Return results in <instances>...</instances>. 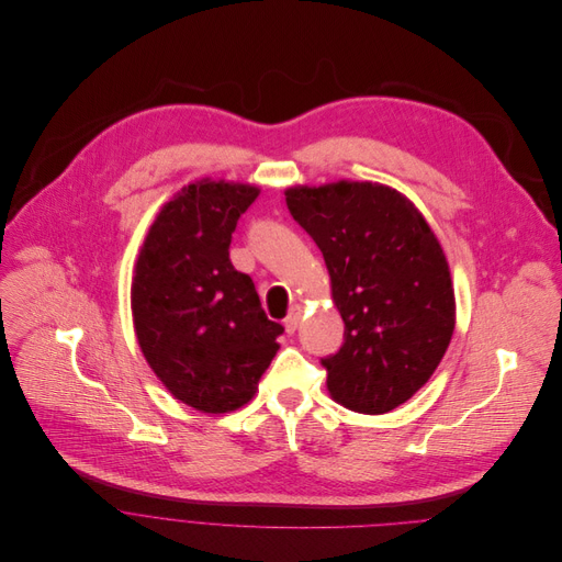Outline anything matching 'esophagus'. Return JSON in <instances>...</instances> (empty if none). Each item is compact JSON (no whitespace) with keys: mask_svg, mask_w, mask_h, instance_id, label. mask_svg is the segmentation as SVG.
<instances>
[{"mask_svg":"<svg viewBox=\"0 0 562 562\" xmlns=\"http://www.w3.org/2000/svg\"><path fill=\"white\" fill-rule=\"evenodd\" d=\"M299 321H301V310H299V307H292V310H290V314H288V316H285V321H283L285 331H288V334H294V331H296V327H299Z\"/></svg>","mask_w":562,"mask_h":562,"instance_id":"1","label":"esophagus"}]
</instances>
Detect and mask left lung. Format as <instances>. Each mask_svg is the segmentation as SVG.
Listing matches in <instances>:
<instances>
[{"mask_svg": "<svg viewBox=\"0 0 562 562\" xmlns=\"http://www.w3.org/2000/svg\"><path fill=\"white\" fill-rule=\"evenodd\" d=\"M285 203L318 246L344 346L321 359L336 403L385 414L412 398L454 334L450 266L423 214L401 192L370 181L296 186Z\"/></svg>", "mask_w": 562, "mask_h": 562, "instance_id": "obj_1", "label": "left lung"}]
</instances>
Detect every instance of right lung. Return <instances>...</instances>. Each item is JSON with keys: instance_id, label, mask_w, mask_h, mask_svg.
<instances>
[{"instance_id": "1", "label": "right lung", "mask_w": 562, "mask_h": 562, "mask_svg": "<svg viewBox=\"0 0 562 562\" xmlns=\"http://www.w3.org/2000/svg\"><path fill=\"white\" fill-rule=\"evenodd\" d=\"M257 196L246 183H190L161 207L135 266L139 348L170 394L205 414L255 396L283 334L231 261L237 221Z\"/></svg>"}]
</instances>
